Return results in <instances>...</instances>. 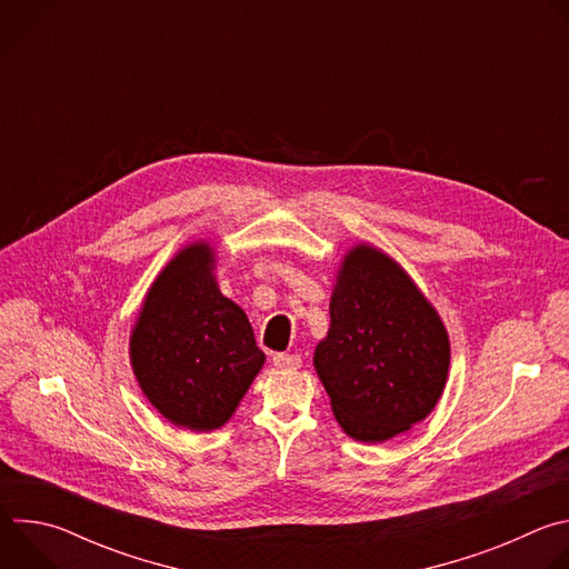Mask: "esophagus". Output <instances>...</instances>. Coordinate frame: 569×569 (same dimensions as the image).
Segmentation results:
<instances>
[{"label":"esophagus","mask_w":569,"mask_h":569,"mask_svg":"<svg viewBox=\"0 0 569 569\" xmlns=\"http://www.w3.org/2000/svg\"><path fill=\"white\" fill-rule=\"evenodd\" d=\"M272 365L277 369H299L301 367V356H297V353H277L272 358Z\"/></svg>","instance_id":"esophagus-1"}]
</instances>
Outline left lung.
<instances>
[{"label":"left lung","instance_id":"left-lung-1","mask_svg":"<svg viewBox=\"0 0 569 569\" xmlns=\"http://www.w3.org/2000/svg\"><path fill=\"white\" fill-rule=\"evenodd\" d=\"M312 362L342 430L378 443L435 410L448 378L450 340L408 272L380 250L358 246L338 272L331 329Z\"/></svg>","mask_w":569,"mask_h":569}]
</instances>
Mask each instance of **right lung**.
Returning a JSON list of instances; mask_svg holds the SVG:
<instances>
[{"instance_id":"add662e5","label":"right lung","mask_w":569,"mask_h":569,"mask_svg":"<svg viewBox=\"0 0 569 569\" xmlns=\"http://www.w3.org/2000/svg\"><path fill=\"white\" fill-rule=\"evenodd\" d=\"M130 362L154 410L180 428L209 432L236 412L266 353L248 315L218 290L209 242L178 252L150 286Z\"/></svg>"}]
</instances>
